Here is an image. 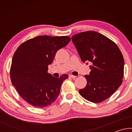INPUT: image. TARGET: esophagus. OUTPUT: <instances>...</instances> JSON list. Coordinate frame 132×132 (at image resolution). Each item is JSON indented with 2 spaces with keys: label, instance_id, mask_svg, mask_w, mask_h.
Here are the masks:
<instances>
[{
  "label": "esophagus",
  "instance_id": "1",
  "mask_svg": "<svg viewBox=\"0 0 132 132\" xmlns=\"http://www.w3.org/2000/svg\"><path fill=\"white\" fill-rule=\"evenodd\" d=\"M69 77L70 78H72V79H75L76 77V76H73V75H70L69 76Z\"/></svg>",
  "mask_w": 132,
  "mask_h": 132
}]
</instances>
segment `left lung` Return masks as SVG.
<instances>
[{
    "label": "left lung",
    "instance_id": "left-lung-1",
    "mask_svg": "<svg viewBox=\"0 0 132 132\" xmlns=\"http://www.w3.org/2000/svg\"><path fill=\"white\" fill-rule=\"evenodd\" d=\"M71 40L82 62H90L91 71L85 75L87 85L79 90L89 101L101 102L113 94L122 82L124 59L118 46L104 35L93 31L75 34Z\"/></svg>",
    "mask_w": 132,
    "mask_h": 132
}]
</instances>
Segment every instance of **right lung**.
Instances as JSON below:
<instances>
[{
  "label": "right lung",
  "instance_id": "right-lung-1",
  "mask_svg": "<svg viewBox=\"0 0 132 132\" xmlns=\"http://www.w3.org/2000/svg\"><path fill=\"white\" fill-rule=\"evenodd\" d=\"M70 41L68 36L41 35L23 42L15 51L10 68V79L19 95L37 108L51 105L59 95L68 75L59 78L48 73L57 51Z\"/></svg>",
  "mask_w": 132,
  "mask_h": 132
}]
</instances>
